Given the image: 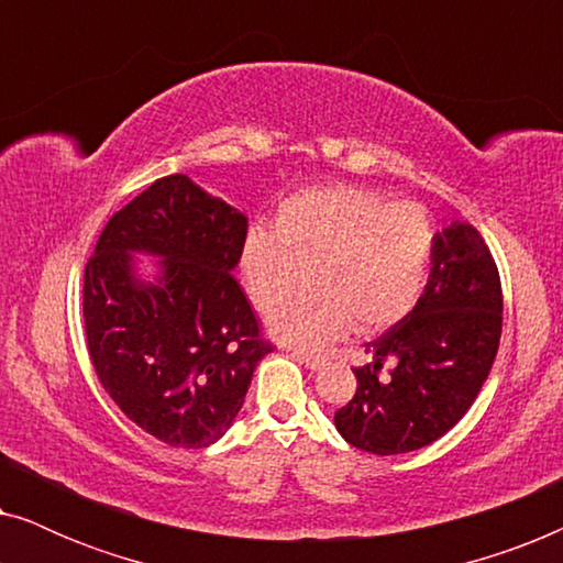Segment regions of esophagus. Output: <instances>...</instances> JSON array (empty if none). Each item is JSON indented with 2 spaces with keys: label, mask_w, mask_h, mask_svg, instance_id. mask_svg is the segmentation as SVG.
Listing matches in <instances>:
<instances>
[{
  "label": "esophagus",
  "mask_w": 563,
  "mask_h": 563,
  "mask_svg": "<svg viewBox=\"0 0 563 563\" xmlns=\"http://www.w3.org/2000/svg\"><path fill=\"white\" fill-rule=\"evenodd\" d=\"M291 356H295L297 361H302V364L307 368H312V372H318V368L325 366V356H318V353H310L305 349H289Z\"/></svg>",
  "instance_id": "1"
}]
</instances>
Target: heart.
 I'll use <instances>...</instances> for the list:
<instances>
[{"label": "heart", "instance_id": "obj_1", "mask_svg": "<svg viewBox=\"0 0 563 563\" xmlns=\"http://www.w3.org/2000/svg\"><path fill=\"white\" fill-rule=\"evenodd\" d=\"M435 253V228L418 205H395L351 184L312 187L284 199L274 228H251L241 272L251 302L272 314L279 341L318 345L351 325L379 333L420 302Z\"/></svg>", "mask_w": 563, "mask_h": 563}]
</instances>
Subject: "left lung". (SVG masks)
<instances>
[{"mask_svg":"<svg viewBox=\"0 0 563 563\" xmlns=\"http://www.w3.org/2000/svg\"><path fill=\"white\" fill-rule=\"evenodd\" d=\"M503 287L495 258L468 222L435 233L430 276L415 310L366 343L372 364L353 368L356 395L335 412L345 441L376 456L410 453L464 418L495 364ZM384 360L389 380H379Z\"/></svg>","mask_w":563,"mask_h":563,"instance_id":"8db88e82","label":"left lung"}]
</instances>
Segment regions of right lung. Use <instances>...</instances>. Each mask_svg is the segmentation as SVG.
<instances>
[{
    "mask_svg": "<svg viewBox=\"0 0 563 563\" xmlns=\"http://www.w3.org/2000/svg\"><path fill=\"white\" fill-rule=\"evenodd\" d=\"M249 218L189 176L153 181L114 212L84 268L89 358L114 405L174 449H207L241 412L272 353L241 284ZM135 252L161 257L136 276Z\"/></svg>",
    "mask_w": 563,
    "mask_h": 563,
    "instance_id": "obj_1",
    "label": "right lung"
}]
</instances>
